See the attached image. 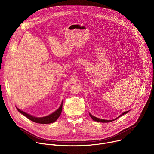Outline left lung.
<instances>
[{"instance_id":"left-lung-1","label":"left lung","mask_w":154,"mask_h":154,"mask_svg":"<svg viewBox=\"0 0 154 154\" xmlns=\"http://www.w3.org/2000/svg\"><path fill=\"white\" fill-rule=\"evenodd\" d=\"M128 112H129V111H127V112H125L122 113L119 117H120V116H122V115H124L127 113ZM90 116H91V118L94 121H97V122H112V121H114V120H116V119H118V118H119V117H118V118H116V119H113V120H105V119H103L97 118H96V117L93 116V115H92L91 114H90Z\"/></svg>"}]
</instances>
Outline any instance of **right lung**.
I'll list each match as a JSON object with an SVG mask.
<instances>
[{"label":"right lung","mask_w":154,"mask_h":154,"mask_svg":"<svg viewBox=\"0 0 154 154\" xmlns=\"http://www.w3.org/2000/svg\"><path fill=\"white\" fill-rule=\"evenodd\" d=\"M62 107H63V102L60 105V106L58 108V109H57L55 112H54L53 113L45 116V117H42V118H37V117H35L29 114H27V113L20 110L19 108H17V109L18 110V112L19 113H20L21 114H23V115H24L26 117H27L28 119H29L30 120H31L33 122H35L36 123H39V124H50V123H52L54 122H55V121H57V119L59 118V116H60L61 112H62Z\"/></svg>","instance_id":"1"}]
</instances>
